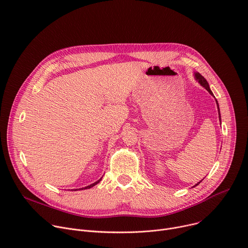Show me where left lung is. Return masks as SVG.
<instances>
[{
  "instance_id": "1",
  "label": "left lung",
  "mask_w": 248,
  "mask_h": 248,
  "mask_svg": "<svg viewBox=\"0 0 248 248\" xmlns=\"http://www.w3.org/2000/svg\"><path fill=\"white\" fill-rule=\"evenodd\" d=\"M194 76H195V79L200 83V85L204 87V88L207 90V91H208L212 96H214L213 92L211 91V89H210V86H209L208 81H207L204 77H202L199 72H195V73H194ZM214 97H215V96H214ZM217 108H218V119H219V121H220V112H219V107H218V103H217ZM220 123H221V122H220ZM201 182H202V180H201L200 182H198L195 186H198ZM195 186H194V187H195Z\"/></svg>"
}]
</instances>
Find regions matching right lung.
Masks as SVG:
<instances>
[{"label": "right lung", "instance_id": "1", "mask_svg": "<svg viewBox=\"0 0 248 248\" xmlns=\"http://www.w3.org/2000/svg\"><path fill=\"white\" fill-rule=\"evenodd\" d=\"M103 178V177H102ZM102 178H100L99 180H98V181H96L95 183H93V184H91V185H89V186H87V187H84V188H81V189H76V190H85V189H90V188H92V187H94L95 185H97L100 181H101V180H102ZM75 190V191H76Z\"/></svg>", "mask_w": 248, "mask_h": 248}]
</instances>
